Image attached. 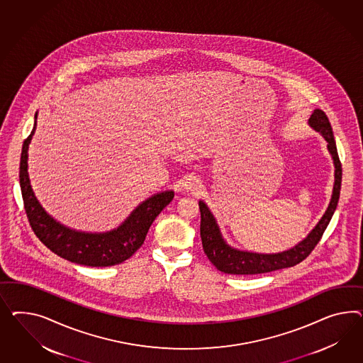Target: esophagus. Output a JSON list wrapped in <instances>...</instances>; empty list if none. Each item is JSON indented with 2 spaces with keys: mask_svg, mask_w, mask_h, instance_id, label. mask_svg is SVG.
<instances>
[{
  "mask_svg": "<svg viewBox=\"0 0 363 363\" xmlns=\"http://www.w3.org/2000/svg\"><path fill=\"white\" fill-rule=\"evenodd\" d=\"M199 187H201V179L198 177L194 176V174H190V176L186 177V179L184 182V189L186 191L196 193L199 190Z\"/></svg>",
  "mask_w": 363,
  "mask_h": 363,
  "instance_id": "esophagus-1",
  "label": "esophagus"
}]
</instances>
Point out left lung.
<instances>
[{
    "mask_svg": "<svg viewBox=\"0 0 363 363\" xmlns=\"http://www.w3.org/2000/svg\"><path fill=\"white\" fill-rule=\"evenodd\" d=\"M308 124L325 138V141L328 143L326 147L333 160V193L326 211L323 213L318 223L314 225L313 230L292 248L281 252H274V254H260V252H252L247 250H239L228 245L222 235V231L216 222V216L207 206L206 202L199 201L202 245L208 260L216 265V269L230 274H257L294 267L298 264L300 262H303L305 257L313 251L315 245L320 242L323 231L329 225L338 205L341 181H342V167L337 153L332 125L325 112L318 108L314 109L313 113L308 120Z\"/></svg>",
    "mask_w": 363,
    "mask_h": 363,
    "instance_id": "left-lung-1",
    "label": "left lung"
}]
</instances>
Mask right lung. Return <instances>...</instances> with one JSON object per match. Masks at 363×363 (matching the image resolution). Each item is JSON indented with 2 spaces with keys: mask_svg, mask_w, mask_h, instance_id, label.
<instances>
[{
  "mask_svg": "<svg viewBox=\"0 0 363 363\" xmlns=\"http://www.w3.org/2000/svg\"><path fill=\"white\" fill-rule=\"evenodd\" d=\"M37 116L29 138L23 141L20 162L21 193L30 225L40 242L71 263L87 267H111L125 262L143 245L149 227L174 198L165 190L143 201L116 228L106 233H86L62 225L40 205L33 191L28 172L29 145L37 128Z\"/></svg>",
  "mask_w": 363,
  "mask_h": 363,
  "instance_id": "add662e5",
  "label": "right lung"
}]
</instances>
